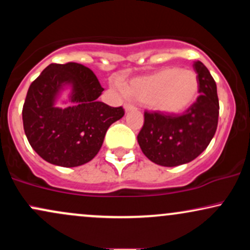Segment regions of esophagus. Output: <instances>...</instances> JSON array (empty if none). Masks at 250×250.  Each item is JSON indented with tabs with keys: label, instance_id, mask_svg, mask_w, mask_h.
<instances>
[{
	"label": "esophagus",
	"instance_id": "34e87169",
	"mask_svg": "<svg viewBox=\"0 0 250 250\" xmlns=\"http://www.w3.org/2000/svg\"><path fill=\"white\" fill-rule=\"evenodd\" d=\"M125 111H130V110H134V109H136V107H135L133 103L125 102Z\"/></svg>",
	"mask_w": 250,
	"mask_h": 250
}]
</instances>
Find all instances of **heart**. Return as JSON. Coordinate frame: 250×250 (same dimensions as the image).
Listing matches in <instances>:
<instances>
[{
    "label": "heart",
    "mask_w": 250,
    "mask_h": 250,
    "mask_svg": "<svg viewBox=\"0 0 250 250\" xmlns=\"http://www.w3.org/2000/svg\"><path fill=\"white\" fill-rule=\"evenodd\" d=\"M197 89L199 80L194 71L169 67L131 80L125 90L134 100L155 110L176 114L194 102Z\"/></svg>",
    "instance_id": "heart-1"
}]
</instances>
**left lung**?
I'll list each match as a JSON object with an SVG mask.
<instances>
[{"mask_svg": "<svg viewBox=\"0 0 250 250\" xmlns=\"http://www.w3.org/2000/svg\"><path fill=\"white\" fill-rule=\"evenodd\" d=\"M200 95L182 114L145 111V123L137 135L143 154L165 167L193 161L208 147L219 122L216 83L201 61H195Z\"/></svg>", "mask_w": 250, "mask_h": 250, "instance_id": "1", "label": "left lung"}]
</instances>
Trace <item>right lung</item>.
<instances>
[{
    "label": "right lung",
    "instance_id": "obj_1",
    "mask_svg": "<svg viewBox=\"0 0 250 250\" xmlns=\"http://www.w3.org/2000/svg\"><path fill=\"white\" fill-rule=\"evenodd\" d=\"M73 84L72 101L65 109L53 107L57 91ZM103 88L89 68L75 62L51 63L31 82L22 120L31 148L43 160L61 167H77L93 160L111 123L125 115L122 107L97 101Z\"/></svg>",
    "mask_w": 250,
    "mask_h": 250
}]
</instances>
